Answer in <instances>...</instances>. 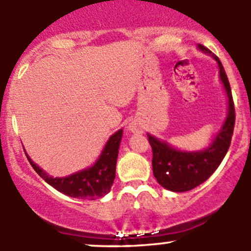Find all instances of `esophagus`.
<instances>
[{
    "mask_svg": "<svg viewBox=\"0 0 251 251\" xmlns=\"http://www.w3.org/2000/svg\"><path fill=\"white\" fill-rule=\"evenodd\" d=\"M129 130L133 131V133H142V130H144V126L140 122H137V121H133V122L129 125Z\"/></svg>",
    "mask_w": 251,
    "mask_h": 251,
    "instance_id": "esophagus-1",
    "label": "esophagus"
}]
</instances>
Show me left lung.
<instances>
[{"label":"left lung","mask_w":251,"mask_h":251,"mask_svg":"<svg viewBox=\"0 0 251 251\" xmlns=\"http://www.w3.org/2000/svg\"><path fill=\"white\" fill-rule=\"evenodd\" d=\"M199 49L212 55L219 64L220 79L228 97V114L222 130L218 133L214 141L202 152H180L170 147L165 142L159 141L154 136L147 135L152 147V166L155 179L165 189L177 193L194 189L209 178V176L218 169L231 145L236 121L230 82L222 62L203 45L199 44Z\"/></svg>","instance_id":"8db88e82"}]
</instances>
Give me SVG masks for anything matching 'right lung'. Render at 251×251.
Masks as SVG:
<instances>
[{
	"instance_id": "right-lung-1",
	"label": "right lung",
	"mask_w": 251,
	"mask_h": 251,
	"mask_svg": "<svg viewBox=\"0 0 251 251\" xmlns=\"http://www.w3.org/2000/svg\"><path fill=\"white\" fill-rule=\"evenodd\" d=\"M123 130L116 131L109 139L103 153L98 161L90 169L82 170L76 174L62 178H52L39 169L31 159H27L34 171L42 177L47 183L56 190L71 196V198L82 199V200H96L101 198L110 191L115 179L116 161H117L118 148H120L121 139Z\"/></svg>"
}]
</instances>
